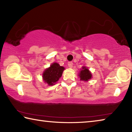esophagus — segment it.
Listing matches in <instances>:
<instances>
[{"instance_id":"1","label":"esophagus","mask_w":132,"mask_h":132,"mask_svg":"<svg viewBox=\"0 0 132 132\" xmlns=\"http://www.w3.org/2000/svg\"><path fill=\"white\" fill-rule=\"evenodd\" d=\"M68 66H69V68H72V66H73V62H68Z\"/></svg>"}]
</instances>
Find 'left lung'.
<instances>
[{"label":"left lung","mask_w":132,"mask_h":132,"mask_svg":"<svg viewBox=\"0 0 132 132\" xmlns=\"http://www.w3.org/2000/svg\"><path fill=\"white\" fill-rule=\"evenodd\" d=\"M78 76H79L80 81H83L84 82H87L88 80L91 79L93 76L91 71L88 70V68L86 66L82 67Z\"/></svg>","instance_id":"1"}]
</instances>
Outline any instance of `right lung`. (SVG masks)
Returning <instances> with one entry per match:
<instances>
[{
  "label": "right lung",
  "instance_id": "right-lung-1",
  "mask_svg": "<svg viewBox=\"0 0 132 132\" xmlns=\"http://www.w3.org/2000/svg\"><path fill=\"white\" fill-rule=\"evenodd\" d=\"M64 69H65L64 67L60 66L56 62L51 64L50 67L46 68L42 73V75L44 82L48 86L55 85L62 77Z\"/></svg>",
  "mask_w": 132,
  "mask_h": 132
}]
</instances>
